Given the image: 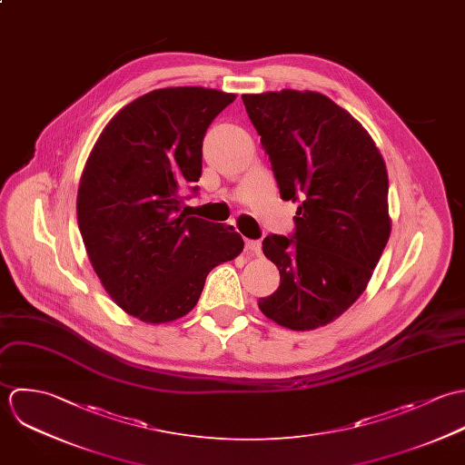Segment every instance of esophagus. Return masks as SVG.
Masks as SVG:
<instances>
[{
    "instance_id": "esophagus-1",
    "label": "esophagus",
    "mask_w": 465,
    "mask_h": 465,
    "mask_svg": "<svg viewBox=\"0 0 465 465\" xmlns=\"http://www.w3.org/2000/svg\"><path fill=\"white\" fill-rule=\"evenodd\" d=\"M244 250L248 253H252V255H257V257L262 255V244L259 241H246L244 242Z\"/></svg>"
}]
</instances>
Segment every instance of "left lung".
Here are the masks:
<instances>
[{"instance_id":"obj_1","label":"left lung","mask_w":465,"mask_h":465,"mask_svg":"<svg viewBox=\"0 0 465 465\" xmlns=\"http://www.w3.org/2000/svg\"><path fill=\"white\" fill-rule=\"evenodd\" d=\"M279 183L296 210L292 239L268 235L279 289L259 309L291 331L340 318L367 289L388 242V173L369 131L318 92L242 94Z\"/></svg>"}]
</instances>
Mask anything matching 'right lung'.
<instances>
[{
    "label": "right lung",
    "instance_id": "add662e5",
    "mask_svg": "<svg viewBox=\"0 0 465 465\" xmlns=\"http://www.w3.org/2000/svg\"><path fill=\"white\" fill-rule=\"evenodd\" d=\"M235 96L201 86L142 94L88 156L77 192L86 253L111 300L143 323L183 318L208 273L244 248L232 226L180 212L203 171L204 133Z\"/></svg>",
    "mask_w": 465,
    "mask_h": 465
}]
</instances>
